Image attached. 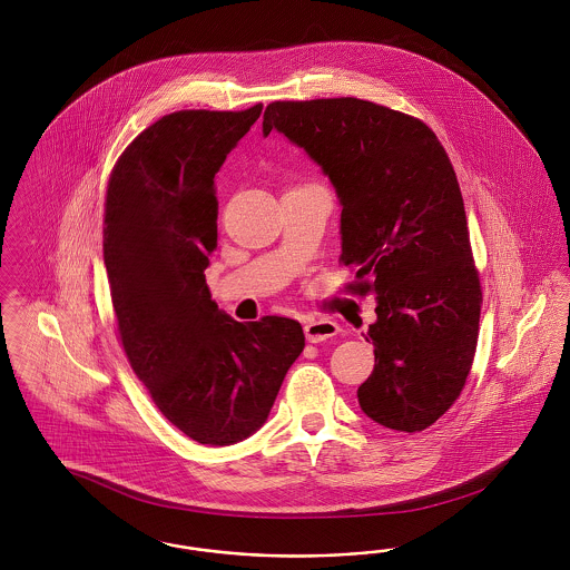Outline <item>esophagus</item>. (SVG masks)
Masks as SVG:
<instances>
[{
    "label": "esophagus",
    "instance_id": "esophagus-1",
    "mask_svg": "<svg viewBox=\"0 0 570 570\" xmlns=\"http://www.w3.org/2000/svg\"><path fill=\"white\" fill-rule=\"evenodd\" d=\"M303 331H305L307 342H312V344H321V342H326L328 337L337 335L340 326H337V323H333V321L321 318V321H309L307 325L303 326Z\"/></svg>",
    "mask_w": 570,
    "mask_h": 570
}]
</instances>
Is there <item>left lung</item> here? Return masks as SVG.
<instances>
[{
	"label": "left lung",
	"instance_id": "8db88e82",
	"mask_svg": "<svg viewBox=\"0 0 570 570\" xmlns=\"http://www.w3.org/2000/svg\"><path fill=\"white\" fill-rule=\"evenodd\" d=\"M272 130L328 177L351 291L376 297L365 335L376 365L356 391L358 406L389 430L430 428L460 397L481 316L463 198L444 147L423 121L358 98L272 102L263 135Z\"/></svg>",
	"mask_w": 570,
	"mask_h": 570
}]
</instances>
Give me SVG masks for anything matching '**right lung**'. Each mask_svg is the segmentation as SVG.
Here are the masks:
<instances>
[{
    "label": "right lung",
    "mask_w": 570,
    "mask_h": 570,
    "mask_svg": "<svg viewBox=\"0 0 570 570\" xmlns=\"http://www.w3.org/2000/svg\"><path fill=\"white\" fill-rule=\"evenodd\" d=\"M261 112L164 115L121 154L107 190L105 265L124 351L164 416L212 446L265 425L305 346L297 321H233L205 282L217 170Z\"/></svg>",
    "instance_id": "obj_1"
}]
</instances>
